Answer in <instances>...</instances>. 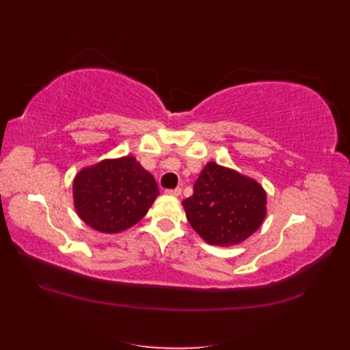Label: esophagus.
<instances>
[{"instance_id": "34e87169", "label": "esophagus", "mask_w": 350, "mask_h": 350, "mask_svg": "<svg viewBox=\"0 0 350 350\" xmlns=\"http://www.w3.org/2000/svg\"><path fill=\"white\" fill-rule=\"evenodd\" d=\"M167 196H171V197H179L182 194V189L180 188H174V189H167L165 191Z\"/></svg>"}]
</instances>
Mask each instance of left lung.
Here are the masks:
<instances>
[{"mask_svg":"<svg viewBox=\"0 0 350 350\" xmlns=\"http://www.w3.org/2000/svg\"><path fill=\"white\" fill-rule=\"evenodd\" d=\"M182 204L189 224L207 243L230 247L262 226L266 192L250 177L209 162L194 183V194Z\"/></svg>","mask_w":350,"mask_h":350,"instance_id":"left-lung-1","label":"left lung"}]
</instances>
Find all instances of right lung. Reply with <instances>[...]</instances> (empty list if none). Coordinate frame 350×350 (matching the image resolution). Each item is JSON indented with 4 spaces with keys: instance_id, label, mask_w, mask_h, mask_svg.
I'll list each match as a JSON object with an SVG mask.
<instances>
[{
    "instance_id": "obj_1",
    "label": "right lung",
    "mask_w": 350,
    "mask_h": 350,
    "mask_svg": "<svg viewBox=\"0 0 350 350\" xmlns=\"http://www.w3.org/2000/svg\"><path fill=\"white\" fill-rule=\"evenodd\" d=\"M159 196L153 176L132 156L81 170L73 180L75 209L87 226L118 233L144 217Z\"/></svg>"
}]
</instances>
